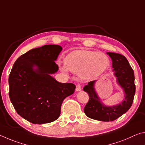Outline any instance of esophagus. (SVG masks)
<instances>
[{"label":"esophagus","instance_id":"obj_1","mask_svg":"<svg viewBox=\"0 0 145 145\" xmlns=\"http://www.w3.org/2000/svg\"><path fill=\"white\" fill-rule=\"evenodd\" d=\"M81 89H82V88H81V84H77L76 85V88H75V89H76V91H81Z\"/></svg>","mask_w":145,"mask_h":145}]
</instances>
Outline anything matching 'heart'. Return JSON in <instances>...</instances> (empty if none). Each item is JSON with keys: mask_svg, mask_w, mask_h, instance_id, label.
Instances as JSON below:
<instances>
[{"mask_svg": "<svg viewBox=\"0 0 145 145\" xmlns=\"http://www.w3.org/2000/svg\"><path fill=\"white\" fill-rule=\"evenodd\" d=\"M66 66L61 70H68L74 73H80L84 79H91L104 73L110 64V60L105 54L89 50H75L69 54L64 59Z\"/></svg>", "mask_w": 145, "mask_h": 145, "instance_id": "obj_1", "label": "heart"}]
</instances>
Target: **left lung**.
Masks as SVG:
<instances>
[{"instance_id": "8db88e82", "label": "left lung", "mask_w": 145, "mask_h": 145, "mask_svg": "<svg viewBox=\"0 0 145 145\" xmlns=\"http://www.w3.org/2000/svg\"><path fill=\"white\" fill-rule=\"evenodd\" d=\"M112 60V67L118 82L125 91L123 101L114 106H106L98 97L94 89L95 81H90L83 90L88 93L89 100L84 108V114L88 118L101 121H114L123 115L132 106L135 92L134 73L125 56L116 53H108Z\"/></svg>"}]
</instances>
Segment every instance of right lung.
Listing matches in <instances>:
<instances>
[{
    "instance_id": "right-lung-1",
    "label": "right lung",
    "mask_w": 145,
    "mask_h": 145,
    "mask_svg": "<svg viewBox=\"0 0 145 145\" xmlns=\"http://www.w3.org/2000/svg\"><path fill=\"white\" fill-rule=\"evenodd\" d=\"M61 50L54 44L34 48L20 56L11 70V102L18 114L33 124L56 121L63 100L74 92V84L61 83L50 75L58 70L55 61ZM35 65L38 69L33 71Z\"/></svg>"
}]
</instances>
